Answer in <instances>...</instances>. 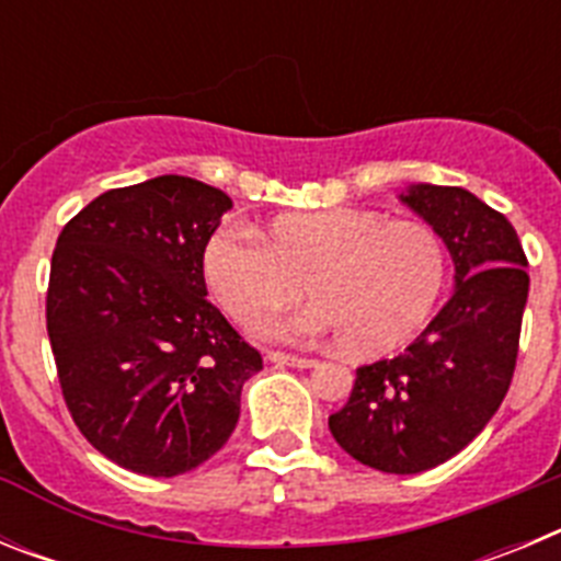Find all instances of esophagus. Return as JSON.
<instances>
[{
    "mask_svg": "<svg viewBox=\"0 0 561 561\" xmlns=\"http://www.w3.org/2000/svg\"><path fill=\"white\" fill-rule=\"evenodd\" d=\"M266 359L272 362V365H289V368H314L317 359H309V356H291V354H270Z\"/></svg>",
    "mask_w": 561,
    "mask_h": 561,
    "instance_id": "1",
    "label": "esophagus"
}]
</instances>
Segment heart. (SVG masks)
Returning <instances> with one entry per match:
<instances>
[{
	"label": "heart",
	"instance_id": "heart-1",
	"mask_svg": "<svg viewBox=\"0 0 561 561\" xmlns=\"http://www.w3.org/2000/svg\"><path fill=\"white\" fill-rule=\"evenodd\" d=\"M205 277L241 325L297 304L309 284L320 304L264 325V336H342L348 351L374 356L399 348L424 325L444 291L447 250L424 221L331 207L277 219L270 244L241 225L219 227L205 247Z\"/></svg>",
	"mask_w": 561,
	"mask_h": 561
}]
</instances>
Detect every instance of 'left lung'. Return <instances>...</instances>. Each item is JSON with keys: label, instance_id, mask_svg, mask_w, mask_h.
Here are the masks:
<instances>
[{"label": "left lung", "instance_id": "8db88e82", "mask_svg": "<svg viewBox=\"0 0 561 561\" xmlns=\"http://www.w3.org/2000/svg\"><path fill=\"white\" fill-rule=\"evenodd\" d=\"M401 202L444 238L455 295L404 354L356 368L329 430L359 463L415 474L458 455L503 404L517 365L528 257L512 221L463 187L413 185Z\"/></svg>", "mask_w": 561, "mask_h": 561}]
</instances>
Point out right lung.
Returning <instances> with one entry per match:
<instances>
[{
	"label": "right lung",
	"mask_w": 561,
	"mask_h": 561,
	"mask_svg": "<svg viewBox=\"0 0 561 561\" xmlns=\"http://www.w3.org/2000/svg\"><path fill=\"white\" fill-rule=\"evenodd\" d=\"M232 207L219 187L157 176L114 187L64 225L47 334L83 438L128 472L185 474L238 424L264 359L207 304L205 247Z\"/></svg>",
	"instance_id": "obj_1"
}]
</instances>
